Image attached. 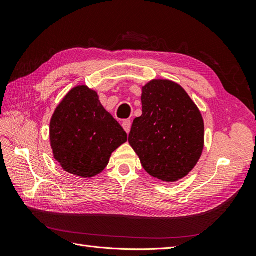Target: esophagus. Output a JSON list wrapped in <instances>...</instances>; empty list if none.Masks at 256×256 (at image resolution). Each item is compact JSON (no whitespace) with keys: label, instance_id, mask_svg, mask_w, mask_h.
<instances>
[{"label":"esophagus","instance_id":"1","mask_svg":"<svg viewBox=\"0 0 256 256\" xmlns=\"http://www.w3.org/2000/svg\"><path fill=\"white\" fill-rule=\"evenodd\" d=\"M122 128L125 129V131L127 134H129V131H130V128H131V120H122Z\"/></svg>","mask_w":256,"mask_h":256}]
</instances>
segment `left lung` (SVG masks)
Returning a JSON list of instances; mask_svg holds the SVG:
<instances>
[{"instance_id": "obj_1", "label": "left lung", "mask_w": 256, "mask_h": 256, "mask_svg": "<svg viewBox=\"0 0 256 256\" xmlns=\"http://www.w3.org/2000/svg\"><path fill=\"white\" fill-rule=\"evenodd\" d=\"M142 115L128 141L150 176L174 182L187 176L204 148V122L180 84L152 80L142 88Z\"/></svg>"}]
</instances>
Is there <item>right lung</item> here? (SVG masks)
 Instances as JSON below:
<instances>
[{"label":"right lung","instance_id":"right-lung-1","mask_svg":"<svg viewBox=\"0 0 256 256\" xmlns=\"http://www.w3.org/2000/svg\"><path fill=\"white\" fill-rule=\"evenodd\" d=\"M50 141L56 160L66 172L92 177L109 164L127 134L104 110L97 92L85 85L72 88L54 111Z\"/></svg>","mask_w":256,"mask_h":256}]
</instances>
